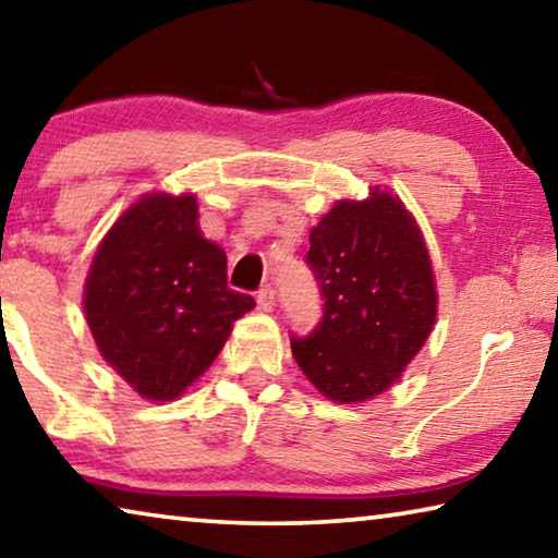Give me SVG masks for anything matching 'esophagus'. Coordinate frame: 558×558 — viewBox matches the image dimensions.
<instances>
[{"mask_svg": "<svg viewBox=\"0 0 558 558\" xmlns=\"http://www.w3.org/2000/svg\"><path fill=\"white\" fill-rule=\"evenodd\" d=\"M257 304L262 312H271L274 306H277V299H274V289L271 287H262L257 291Z\"/></svg>", "mask_w": 558, "mask_h": 558, "instance_id": "1", "label": "esophagus"}]
</instances>
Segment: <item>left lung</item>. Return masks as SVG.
<instances>
[{"mask_svg":"<svg viewBox=\"0 0 558 558\" xmlns=\"http://www.w3.org/2000/svg\"><path fill=\"white\" fill-rule=\"evenodd\" d=\"M306 264L324 316L291 353L333 403H361L400 378L437 316L430 254L413 215L388 190L341 199L308 234Z\"/></svg>","mask_w":558,"mask_h":558,"instance_id":"1","label":"left lung"}]
</instances>
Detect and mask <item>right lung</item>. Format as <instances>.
I'll list each match as a JSON object with an SVG mask.
<instances>
[{
	"label": "right lung",
	"mask_w": 558,
	"mask_h": 558,
	"mask_svg": "<svg viewBox=\"0 0 558 558\" xmlns=\"http://www.w3.org/2000/svg\"><path fill=\"white\" fill-rule=\"evenodd\" d=\"M252 308L250 294L227 287V254L199 232L195 195L153 193L128 207L84 291L100 355L148 400L182 396Z\"/></svg>",
	"instance_id": "add662e5"
}]
</instances>
